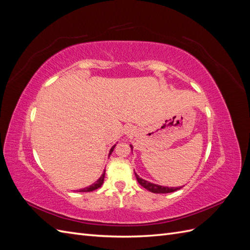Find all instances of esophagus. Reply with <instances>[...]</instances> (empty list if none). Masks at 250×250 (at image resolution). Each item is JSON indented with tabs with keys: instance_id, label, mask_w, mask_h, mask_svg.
<instances>
[{
	"instance_id": "34e87169",
	"label": "esophagus",
	"mask_w": 250,
	"mask_h": 250,
	"mask_svg": "<svg viewBox=\"0 0 250 250\" xmlns=\"http://www.w3.org/2000/svg\"><path fill=\"white\" fill-rule=\"evenodd\" d=\"M125 133H126L127 135H132L133 133H135L134 127H133V126H127V127L125 128Z\"/></svg>"
}]
</instances>
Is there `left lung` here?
<instances>
[{
  "label": "left lung",
  "mask_w": 250,
  "mask_h": 250,
  "mask_svg": "<svg viewBox=\"0 0 250 250\" xmlns=\"http://www.w3.org/2000/svg\"><path fill=\"white\" fill-rule=\"evenodd\" d=\"M135 174V173H134ZM135 177H137L138 183L143 187L145 188L146 190L155 193V194H165V193H172V192H175L177 190H179L180 188H168V187H162V186H157L154 184H151L149 181L144 180L142 178H140L138 176V174H135Z\"/></svg>",
  "instance_id": "1"
}]
</instances>
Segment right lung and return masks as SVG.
I'll list each match as a JSON object with an SVG mask.
<instances>
[{
  "mask_svg": "<svg viewBox=\"0 0 250 250\" xmlns=\"http://www.w3.org/2000/svg\"><path fill=\"white\" fill-rule=\"evenodd\" d=\"M113 149H115V146H113V147L110 149V153L112 152ZM110 153H109V154H110ZM104 177H105V171H104V173L102 174V176H101L99 179H98L95 184H93L92 186H89V187H87V188H81V190H79L78 192H92V191H95V190H97L98 188H100V187L102 186L103 181H104Z\"/></svg>",
  "mask_w": 250,
  "mask_h": 250,
  "instance_id": "right-lung-1",
  "label": "right lung"
}]
</instances>
